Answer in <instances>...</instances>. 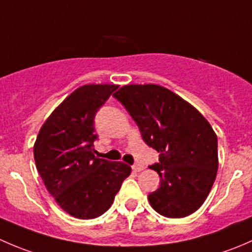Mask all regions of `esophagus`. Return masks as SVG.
<instances>
[{
	"mask_svg": "<svg viewBox=\"0 0 252 252\" xmlns=\"http://www.w3.org/2000/svg\"><path fill=\"white\" fill-rule=\"evenodd\" d=\"M131 168H133L134 172H141L142 169H144V166H142V164H134Z\"/></svg>",
	"mask_w": 252,
	"mask_h": 252,
	"instance_id": "esophagus-1",
	"label": "esophagus"
}]
</instances>
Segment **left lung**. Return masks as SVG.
Instances as JSON below:
<instances>
[{
	"label": "left lung",
	"mask_w": 252,
	"mask_h": 252,
	"mask_svg": "<svg viewBox=\"0 0 252 252\" xmlns=\"http://www.w3.org/2000/svg\"><path fill=\"white\" fill-rule=\"evenodd\" d=\"M138 124L144 141L159 152L150 166L159 188L147 196L156 212L183 218L199 210L218 169L217 135L194 106L156 84H130L113 94Z\"/></svg>",
	"instance_id": "obj_1"
}]
</instances>
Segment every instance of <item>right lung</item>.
Wrapping results in <instances>:
<instances>
[{
  "instance_id": "obj_1",
  "label": "right lung",
  "mask_w": 252,
  "mask_h": 252,
  "mask_svg": "<svg viewBox=\"0 0 252 252\" xmlns=\"http://www.w3.org/2000/svg\"><path fill=\"white\" fill-rule=\"evenodd\" d=\"M118 85L88 84L73 91L42 124L34 144L36 169L58 206L79 220L103 215L131 168L95 156L96 112Z\"/></svg>"
}]
</instances>
